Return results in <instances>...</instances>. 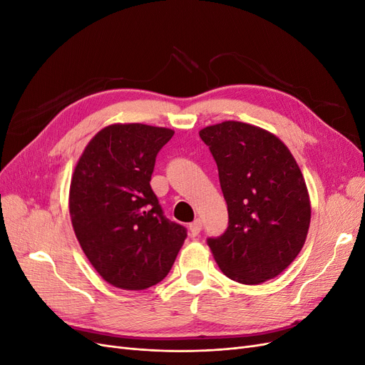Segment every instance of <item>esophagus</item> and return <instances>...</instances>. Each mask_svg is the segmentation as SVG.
Here are the masks:
<instances>
[{
	"mask_svg": "<svg viewBox=\"0 0 365 365\" xmlns=\"http://www.w3.org/2000/svg\"><path fill=\"white\" fill-rule=\"evenodd\" d=\"M190 236L192 237H197L200 236V233H201V230H202V220L201 219H195L193 222L190 224Z\"/></svg>",
	"mask_w": 365,
	"mask_h": 365,
	"instance_id": "obj_1",
	"label": "esophagus"
}]
</instances>
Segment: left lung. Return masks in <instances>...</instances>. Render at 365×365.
<instances>
[{"label":"left lung","instance_id":"8db88e82","mask_svg":"<svg viewBox=\"0 0 365 365\" xmlns=\"http://www.w3.org/2000/svg\"><path fill=\"white\" fill-rule=\"evenodd\" d=\"M217 164L228 227L208 237L228 279L259 284L277 277L302 251L311 201L289 149L262 128L222 121L200 132Z\"/></svg>","mask_w":365,"mask_h":365}]
</instances>
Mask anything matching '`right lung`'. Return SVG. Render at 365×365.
I'll return each mask as SVG.
<instances>
[{
	"mask_svg": "<svg viewBox=\"0 0 365 365\" xmlns=\"http://www.w3.org/2000/svg\"><path fill=\"white\" fill-rule=\"evenodd\" d=\"M173 130L141 123L97 132L76 164L70 216L77 240L102 279L141 291L160 283L187 237L164 216L150 176Z\"/></svg>",
	"mask_w": 365,
	"mask_h": 365,
	"instance_id": "1",
	"label": "right lung"
}]
</instances>
